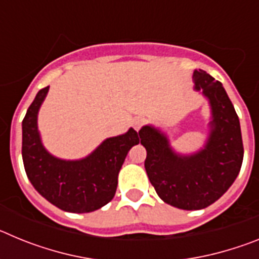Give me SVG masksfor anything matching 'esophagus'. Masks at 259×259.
<instances>
[{
	"instance_id": "esophagus-1",
	"label": "esophagus",
	"mask_w": 259,
	"mask_h": 259,
	"mask_svg": "<svg viewBox=\"0 0 259 259\" xmlns=\"http://www.w3.org/2000/svg\"><path fill=\"white\" fill-rule=\"evenodd\" d=\"M144 123H145V119L144 118H136L134 120V127L136 131H140V128L143 127Z\"/></svg>"
}]
</instances>
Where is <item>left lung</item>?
Wrapping results in <instances>:
<instances>
[{
  "mask_svg": "<svg viewBox=\"0 0 259 259\" xmlns=\"http://www.w3.org/2000/svg\"><path fill=\"white\" fill-rule=\"evenodd\" d=\"M193 80L194 89H202L211 110L210 134L202 149L179 154L161 130L144 125L139 131L146 149L145 170L155 192L183 210L205 209L219 200L239 175L244 158L239 116L222 83L203 70H194Z\"/></svg>",
  "mask_w": 259,
  "mask_h": 259,
  "instance_id": "left-lung-1",
  "label": "left lung"
}]
</instances>
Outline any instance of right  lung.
I'll return each instance as SVG.
<instances>
[{"label":"right lung","mask_w":259,"mask_h":259,"mask_svg":"<svg viewBox=\"0 0 259 259\" xmlns=\"http://www.w3.org/2000/svg\"><path fill=\"white\" fill-rule=\"evenodd\" d=\"M49 87L38 91L22 123L24 170L36 191L68 212H91L114 198L118 175L128 152L140 143L134 128L109 137L88 157L66 161L50 154L41 143L37 114Z\"/></svg>","instance_id":"obj_1"}]
</instances>
